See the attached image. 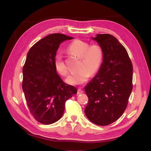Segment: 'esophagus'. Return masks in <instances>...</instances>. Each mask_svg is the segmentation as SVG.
I'll return each instance as SVG.
<instances>
[{
	"instance_id": "esophagus-1",
	"label": "esophagus",
	"mask_w": 151,
	"mask_h": 151,
	"mask_svg": "<svg viewBox=\"0 0 151 151\" xmlns=\"http://www.w3.org/2000/svg\"><path fill=\"white\" fill-rule=\"evenodd\" d=\"M84 93V91L82 90V89L79 88V89H78V92H77L78 94H82V93Z\"/></svg>"
}]
</instances>
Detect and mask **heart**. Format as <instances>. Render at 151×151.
Here are the masks:
<instances>
[{
    "mask_svg": "<svg viewBox=\"0 0 151 151\" xmlns=\"http://www.w3.org/2000/svg\"><path fill=\"white\" fill-rule=\"evenodd\" d=\"M67 49L70 53L79 57L76 72L67 77L66 81L70 84H81L85 82L89 76L98 72L104 58V50L101 45H90L87 41L75 40L70 43ZM54 67L56 71L62 76L68 74V68L62 54H57L54 60Z\"/></svg>",
    "mask_w": 151,
    "mask_h": 151,
    "instance_id": "b5f03b06",
    "label": "heart"
}]
</instances>
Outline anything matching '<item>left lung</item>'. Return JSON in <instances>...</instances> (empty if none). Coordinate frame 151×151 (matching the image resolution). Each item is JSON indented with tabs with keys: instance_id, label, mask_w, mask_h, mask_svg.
Here are the masks:
<instances>
[{
	"instance_id": "1",
	"label": "left lung",
	"mask_w": 151,
	"mask_h": 151,
	"mask_svg": "<svg viewBox=\"0 0 151 151\" xmlns=\"http://www.w3.org/2000/svg\"><path fill=\"white\" fill-rule=\"evenodd\" d=\"M93 39L103 48V62L97 75L85 88L89 101L85 108L88 119L99 126L117 120L127 107L132 90V63L125 48L110 34Z\"/></svg>"
}]
</instances>
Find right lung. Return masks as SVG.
Here are the masks:
<instances>
[{
  "label": "right lung",
  "instance_id": "right-lung-1",
  "mask_svg": "<svg viewBox=\"0 0 151 151\" xmlns=\"http://www.w3.org/2000/svg\"><path fill=\"white\" fill-rule=\"evenodd\" d=\"M73 37L51 34L30 48L22 68V88L30 114L39 123L50 124L62 117L65 102L77 93L58 75L54 60L61 42Z\"/></svg>",
  "mask_w": 151,
  "mask_h": 151
}]
</instances>
